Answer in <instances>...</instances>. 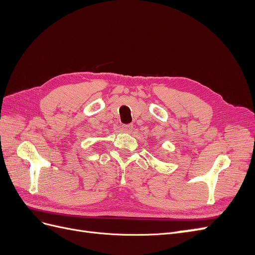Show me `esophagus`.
Wrapping results in <instances>:
<instances>
[{"instance_id": "34e87169", "label": "esophagus", "mask_w": 255, "mask_h": 255, "mask_svg": "<svg viewBox=\"0 0 255 255\" xmlns=\"http://www.w3.org/2000/svg\"><path fill=\"white\" fill-rule=\"evenodd\" d=\"M121 128H122L123 132L130 133V132H132V130L134 129V127H133V125H123Z\"/></svg>"}]
</instances>
